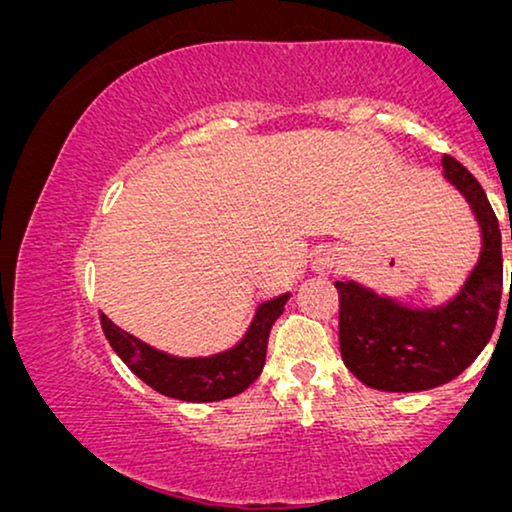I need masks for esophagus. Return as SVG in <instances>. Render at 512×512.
Instances as JSON below:
<instances>
[{"mask_svg": "<svg viewBox=\"0 0 512 512\" xmlns=\"http://www.w3.org/2000/svg\"><path fill=\"white\" fill-rule=\"evenodd\" d=\"M336 266V262H334V257H322L320 259V271H331Z\"/></svg>", "mask_w": 512, "mask_h": 512, "instance_id": "1", "label": "esophagus"}]
</instances>
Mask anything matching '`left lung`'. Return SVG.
I'll return each mask as SVG.
<instances>
[{
    "label": "left lung",
    "mask_w": 512,
    "mask_h": 512,
    "mask_svg": "<svg viewBox=\"0 0 512 512\" xmlns=\"http://www.w3.org/2000/svg\"><path fill=\"white\" fill-rule=\"evenodd\" d=\"M443 174L469 199L482 227V253L455 301L413 311L357 283L336 280L338 343L352 376L383 392L431 390L457 378L485 348L496 327L503 290L501 229L487 194L452 155Z\"/></svg>",
    "instance_id": "1"
}]
</instances>
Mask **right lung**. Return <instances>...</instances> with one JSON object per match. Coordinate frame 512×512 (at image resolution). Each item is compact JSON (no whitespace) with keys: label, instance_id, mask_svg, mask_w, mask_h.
I'll return each mask as SVG.
<instances>
[{"label":"right lung","instance_id":"add662e5","mask_svg":"<svg viewBox=\"0 0 512 512\" xmlns=\"http://www.w3.org/2000/svg\"><path fill=\"white\" fill-rule=\"evenodd\" d=\"M285 301L287 294L259 306L246 338L236 348L204 359L169 357L115 327L104 313L99 320L111 348L155 392L181 401H220L241 394L262 373L269 331L283 313Z\"/></svg>","mask_w":512,"mask_h":512}]
</instances>
